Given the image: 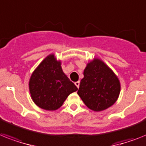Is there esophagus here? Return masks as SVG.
<instances>
[{
	"label": "esophagus",
	"instance_id": "1",
	"mask_svg": "<svg viewBox=\"0 0 146 146\" xmlns=\"http://www.w3.org/2000/svg\"><path fill=\"white\" fill-rule=\"evenodd\" d=\"M79 84H80V82H79V81H78V82H75V85H76V87L78 88H79Z\"/></svg>",
	"mask_w": 146,
	"mask_h": 146
}]
</instances>
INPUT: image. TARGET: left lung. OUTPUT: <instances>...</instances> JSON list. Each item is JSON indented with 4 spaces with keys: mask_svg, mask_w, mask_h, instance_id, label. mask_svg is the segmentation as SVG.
<instances>
[{
    "mask_svg": "<svg viewBox=\"0 0 146 146\" xmlns=\"http://www.w3.org/2000/svg\"><path fill=\"white\" fill-rule=\"evenodd\" d=\"M83 74L77 94L88 107L99 112L115 103L120 94V82L104 61L94 58L88 64Z\"/></svg>",
    "mask_w": 146,
    "mask_h": 146,
    "instance_id": "8db88e82",
    "label": "left lung"
}]
</instances>
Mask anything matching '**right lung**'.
Returning <instances> with one entry per match:
<instances>
[{"instance_id":"add662e5","label":"right lung","mask_w":146,"mask_h":146,"mask_svg":"<svg viewBox=\"0 0 146 146\" xmlns=\"http://www.w3.org/2000/svg\"><path fill=\"white\" fill-rule=\"evenodd\" d=\"M29 90L34 104L46 110L61 107L69 94L78 88L65 75L54 54H49L33 72Z\"/></svg>"}]
</instances>
